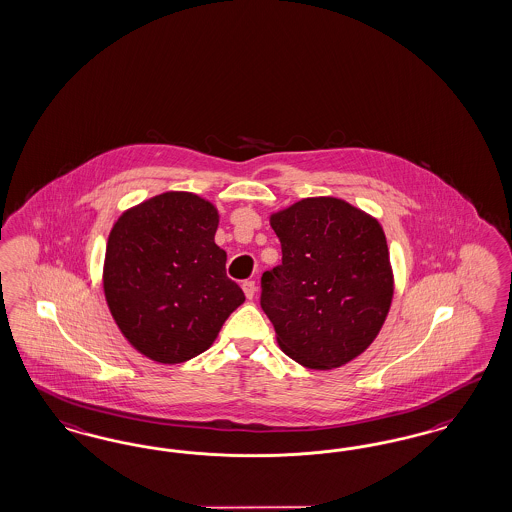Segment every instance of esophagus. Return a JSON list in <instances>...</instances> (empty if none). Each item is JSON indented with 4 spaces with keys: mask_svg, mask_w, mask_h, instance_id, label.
<instances>
[{
    "mask_svg": "<svg viewBox=\"0 0 512 512\" xmlns=\"http://www.w3.org/2000/svg\"><path fill=\"white\" fill-rule=\"evenodd\" d=\"M242 289H244V293H246L247 299L251 300L255 297V291H257V285L253 280H247V282L242 283Z\"/></svg>",
    "mask_w": 512,
    "mask_h": 512,
    "instance_id": "34e87169",
    "label": "esophagus"
}]
</instances>
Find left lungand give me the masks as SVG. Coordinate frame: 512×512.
<instances>
[{"mask_svg":"<svg viewBox=\"0 0 512 512\" xmlns=\"http://www.w3.org/2000/svg\"><path fill=\"white\" fill-rule=\"evenodd\" d=\"M282 265L261 278V308L283 352L316 371L365 352L393 297L389 251L380 223L352 204L304 198L270 217Z\"/></svg>","mask_w":512,"mask_h":512,"instance_id":"obj_1","label":"left lung"}]
</instances>
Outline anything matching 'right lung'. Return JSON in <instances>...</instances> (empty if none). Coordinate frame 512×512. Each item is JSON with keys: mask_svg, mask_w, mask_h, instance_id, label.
I'll use <instances>...</instances> for the list:
<instances>
[{"mask_svg": "<svg viewBox=\"0 0 512 512\" xmlns=\"http://www.w3.org/2000/svg\"><path fill=\"white\" fill-rule=\"evenodd\" d=\"M219 215L191 193H164L119 217L107 240L104 289L138 352L183 363L206 352L246 300L213 242Z\"/></svg>", "mask_w": 512, "mask_h": 512, "instance_id": "obj_1", "label": "right lung"}]
</instances>
